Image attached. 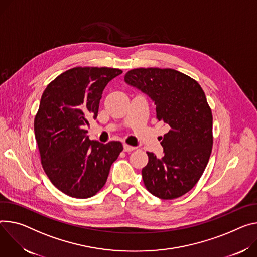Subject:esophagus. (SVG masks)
Wrapping results in <instances>:
<instances>
[{
	"mask_svg": "<svg viewBox=\"0 0 257 257\" xmlns=\"http://www.w3.org/2000/svg\"><path fill=\"white\" fill-rule=\"evenodd\" d=\"M123 148H124V152H126V153H129V152H132V151L135 150L134 147H131V146H128V145H124Z\"/></svg>",
	"mask_w": 257,
	"mask_h": 257,
	"instance_id": "34e87169",
	"label": "esophagus"
}]
</instances>
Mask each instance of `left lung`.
<instances>
[{"mask_svg":"<svg viewBox=\"0 0 257 257\" xmlns=\"http://www.w3.org/2000/svg\"><path fill=\"white\" fill-rule=\"evenodd\" d=\"M155 103L157 119L167 126L164 156L148 153L142 174L148 191L163 200L190 192L202 176L212 151V112L199 83L171 68H136L125 76ZM162 138V137H161Z\"/></svg>","mask_w":257,"mask_h":257,"instance_id":"obj_1","label":"left lung"}]
</instances>
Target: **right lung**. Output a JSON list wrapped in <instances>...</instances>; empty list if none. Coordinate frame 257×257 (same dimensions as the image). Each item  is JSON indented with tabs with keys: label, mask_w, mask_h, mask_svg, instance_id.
<instances>
[{
	"label": "right lung",
	"mask_w": 257,
	"mask_h": 257,
	"mask_svg": "<svg viewBox=\"0 0 257 257\" xmlns=\"http://www.w3.org/2000/svg\"><path fill=\"white\" fill-rule=\"evenodd\" d=\"M123 72L109 67H74L43 92L35 118V135L45 173L65 195L87 199L106 182L120 142L90 141L85 126L96 119L105 86Z\"/></svg>",
	"instance_id": "1"
}]
</instances>
